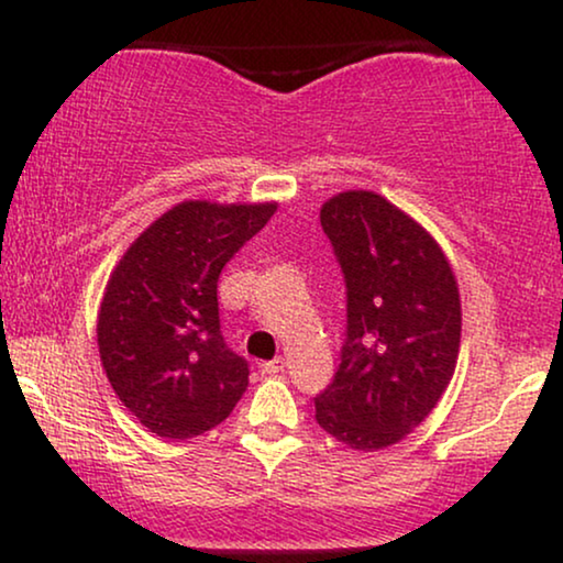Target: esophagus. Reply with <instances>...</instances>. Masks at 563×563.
I'll use <instances>...</instances> for the list:
<instances>
[{"instance_id": "1", "label": "esophagus", "mask_w": 563, "mask_h": 563, "mask_svg": "<svg viewBox=\"0 0 563 563\" xmlns=\"http://www.w3.org/2000/svg\"><path fill=\"white\" fill-rule=\"evenodd\" d=\"M284 368H287V361L279 356V358H274V361H266V364H261V374H264V376H276V374H282Z\"/></svg>"}]
</instances>
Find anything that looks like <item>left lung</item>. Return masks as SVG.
<instances>
[{"mask_svg": "<svg viewBox=\"0 0 563 563\" xmlns=\"http://www.w3.org/2000/svg\"><path fill=\"white\" fill-rule=\"evenodd\" d=\"M320 225L345 276L349 330L314 420L356 453L389 449L433 412L456 372V274L441 243L376 191H338Z\"/></svg>", "mask_w": 563, "mask_h": 563, "instance_id": "1", "label": "left lung"}]
</instances>
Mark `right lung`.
I'll list each match as a JSON object with an SVG mask.
<instances>
[{"instance_id":"right-lung-1","label":"right lung","mask_w":563,"mask_h":563,"mask_svg":"<svg viewBox=\"0 0 563 563\" xmlns=\"http://www.w3.org/2000/svg\"><path fill=\"white\" fill-rule=\"evenodd\" d=\"M276 207L184 199L114 264L97 312L99 361L114 395L151 433L202 435L249 387V364L220 335L218 279Z\"/></svg>"}]
</instances>
